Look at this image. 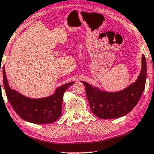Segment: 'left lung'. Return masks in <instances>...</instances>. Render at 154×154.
Wrapping results in <instances>:
<instances>
[{"label":"left lung","instance_id":"8db88e82","mask_svg":"<svg viewBox=\"0 0 154 154\" xmlns=\"http://www.w3.org/2000/svg\"><path fill=\"white\" fill-rule=\"evenodd\" d=\"M146 79V61L143 55L141 69L135 82L117 92L101 91L86 82V94L91 110L101 119H113L124 116L135 107L144 90Z\"/></svg>","mask_w":154,"mask_h":154}]
</instances>
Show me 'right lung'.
<instances>
[{
  "label": "right lung",
  "instance_id": "right-lung-1",
  "mask_svg": "<svg viewBox=\"0 0 154 154\" xmlns=\"http://www.w3.org/2000/svg\"><path fill=\"white\" fill-rule=\"evenodd\" d=\"M3 76L4 88L10 105L20 118L34 124H51L60 118L62 113L63 94L74 84L72 82L62 85L57 88L53 95L48 97L31 98L10 87L4 66Z\"/></svg>",
  "mask_w": 154,
  "mask_h": 154
}]
</instances>
